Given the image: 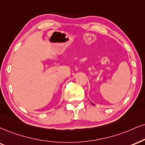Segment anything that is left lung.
Returning a JSON list of instances; mask_svg holds the SVG:
<instances>
[{"instance_id":"1","label":"left lung","mask_w":145,"mask_h":145,"mask_svg":"<svg viewBox=\"0 0 145 145\" xmlns=\"http://www.w3.org/2000/svg\"><path fill=\"white\" fill-rule=\"evenodd\" d=\"M92 104H93V103H92Z\"/></svg>"}]
</instances>
